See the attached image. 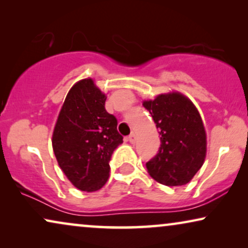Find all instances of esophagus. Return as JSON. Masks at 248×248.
<instances>
[{"label":"esophagus","instance_id":"1","mask_svg":"<svg viewBox=\"0 0 248 248\" xmlns=\"http://www.w3.org/2000/svg\"><path fill=\"white\" fill-rule=\"evenodd\" d=\"M128 141L131 142V143H135V141H137V134L134 133H131L130 137H128Z\"/></svg>","mask_w":248,"mask_h":248}]
</instances>
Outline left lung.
Returning <instances> with one entry per match:
<instances>
[{"instance_id": "8db88e82", "label": "left lung", "mask_w": 248, "mask_h": 248, "mask_svg": "<svg viewBox=\"0 0 248 248\" xmlns=\"http://www.w3.org/2000/svg\"><path fill=\"white\" fill-rule=\"evenodd\" d=\"M160 134L158 154L147 166L155 181L167 186L185 185L202 167L206 134L194 104L179 93H162L143 101Z\"/></svg>"}]
</instances>
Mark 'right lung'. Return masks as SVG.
I'll return each mask as SVG.
<instances>
[{"label":"right lung","instance_id":"obj_1","mask_svg":"<svg viewBox=\"0 0 248 248\" xmlns=\"http://www.w3.org/2000/svg\"><path fill=\"white\" fill-rule=\"evenodd\" d=\"M106 96L93 79L71 88L53 132V150L61 169L77 188L94 192L109 177V161L123 143L117 120L105 108Z\"/></svg>","mask_w":248,"mask_h":248}]
</instances>
